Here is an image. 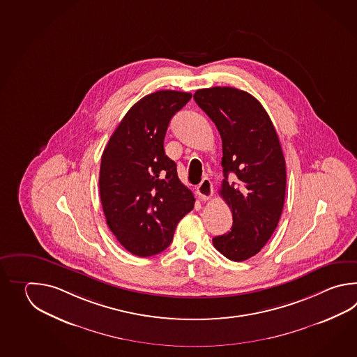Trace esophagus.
I'll return each instance as SVG.
<instances>
[{
    "label": "esophagus",
    "mask_w": 357,
    "mask_h": 357,
    "mask_svg": "<svg viewBox=\"0 0 357 357\" xmlns=\"http://www.w3.org/2000/svg\"><path fill=\"white\" fill-rule=\"evenodd\" d=\"M197 194L202 200H209L213 195V185L209 178H203L197 188Z\"/></svg>",
    "instance_id": "34e87169"
}]
</instances>
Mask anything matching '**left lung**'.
I'll list each match as a JSON object with an SVG mask.
<instances>
[{"label":"left lung","mask_w":357,"mask_h":357,"mask_svg":"<svg viewBox=\"0 0 357 357\" xmlns=\"http://www.w3.org/2000/svg\"><path fill=\"white\" fill-rule=\"evenodd\" d=\"M194 99L222 139L225 180L220 197L232 212V227L215 236L222 255L243 261L268 243L281 218L286 195V162L273 123L258 99L231 86L199 89ZM234 174L236 181L227 182Z\"/></svg>","instance_id":"obj_1"}]
</instances>
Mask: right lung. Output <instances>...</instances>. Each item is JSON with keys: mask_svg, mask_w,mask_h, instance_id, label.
Segmentation results:
<instances>
[{"mask_svg": "<svg viewBox=\"0 0 357 357\" xmlns=\"http://www.w3.org/2000/svg\"><path fill=\"white\" fill-rule=\"evenodd\" d=\"M191 93L158 91L145 96L114 130L102 154L99 194L107 225L137 257H152L172 243L177 223L195 199L165 153L174 114Z\"/></svg>", "mask_w": 357, "mask_h": 357, "instance_id": "1", "label": "right lung"}]
</instances>
